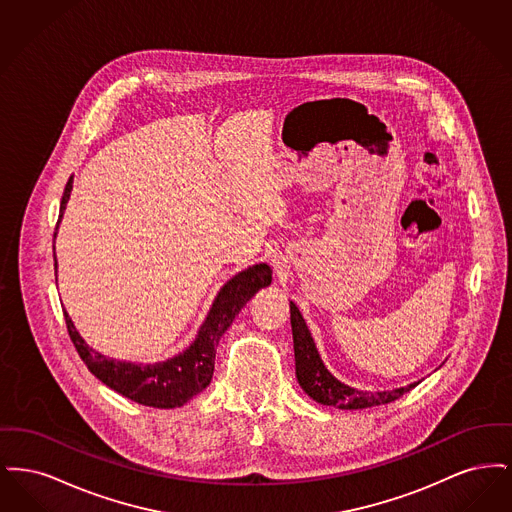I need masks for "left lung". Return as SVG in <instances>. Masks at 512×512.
I'll list each match as a JSON object with an SVG mask.
<instances>
[{"instance_id":"obj_1","label":"left lung","mask_w":512,"mask_h":512,"mask_svg":"<svg viewBox=\"0 0 512 512\" xmlns=\"http://www.w3.org/2000/svg\"><path fill=\"white\" fill-rule=\"evenodd\" d=\"M292 313L293 351H295V376L303 391L320 405H330L338 409H368L376 405H386L399 399L403 393L413 390L414 384L391 391H359L341 384L334 378L318 355L317 345L311 332L301 317L295 303L290 301Z\"/></svg>"}]
</instances>
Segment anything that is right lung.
I'll list each match as a JSON object with an SVG mask.
<instances>
[{"mask_svg":"<svg viewBox=\"0 0 512 512\" xmlns=\"http://www.w3.org/2000/svg\"><path fill=\"white\" fill-rule=\"evenodd\" d=\"M71 190L73 176L69 178L61 197V213L57 220V228L63 219V211L71 197ZM55 236L57 232L53 234V242ZM270 282L272 270L265 263L245 268L240 274H236L220 288L219 295L215 297V303L205 322L201 324L194 343L180 355L155 365H134L126 361L109 359L80 338L67 311L65 322L80 359L105 386L140 405L155 409H174L188 403L194 395L201 393L211 384L215 370V353L222 334L228 330V326L242 311L245 303L261 288H267Z\"/></svg>","mask_w":512,"mask_h":512,"instance_id":"right-lung-1","label":"right lung"}]
</instances>
